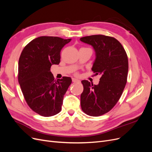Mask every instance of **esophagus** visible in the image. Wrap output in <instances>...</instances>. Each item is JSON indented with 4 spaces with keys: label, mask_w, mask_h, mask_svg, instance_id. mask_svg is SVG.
<instances>
[{
    "label": "esophagus",
    "mask_w": 152,
    "mask_h": 152,
    "mask_svg": "<svg viewBox=\"0 0 152 152\" xmlns=\"http://www.w3.org/2000/svg\"><path fill=\"white\" fill-rule=\"evenodd\" d=\"M72 81L74 83H80V80H77V79H76V78H72Z\"/></svg>",
    "instance_id": "obj_1"
}]
</instances>
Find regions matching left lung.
Here are the masks:
<instances>
[{
  "label": "left lung",
  "mask_w": 152,
  "mask_h": 152,
  "mask_svg": "<svg viewBox=\"0 0 152 152\" xmlns=\"http://www.w3.org/2000/svg\"><path fill=\"white\" fill-rule=\"evenodd\" d=\"M80 40L93 47L96 59L92 70L101 76L97 85L81 81L84 90L81 106L84 113L97 117L108 113L119 100L127 83L128 58L121 43L114 37L95 35Z\"/></svg>",
  "instance_id": "8db88e82"
}]
</instances>
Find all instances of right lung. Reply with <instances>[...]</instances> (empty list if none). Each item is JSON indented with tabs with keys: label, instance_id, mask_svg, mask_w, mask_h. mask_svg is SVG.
<instances>
[{
	"label": "right lung",
	"instance_id": "obj_1",
	"mask_svg": "<svg viewBox=\"0 0 152 152\" xmlns=\"http://www.w3.org/2000/svg\"><path fill=\"white\" fill-rule=\"evenodd\" d=\"M71 38L39 37L25 46L18 60V80L28 106L39 115L50 117L61 110L64 95L72 80H55L50 71L60 62V52Z\"/></svg>",
	"mask_w": 152,
	"mask_h": 152
}]
</instances>
